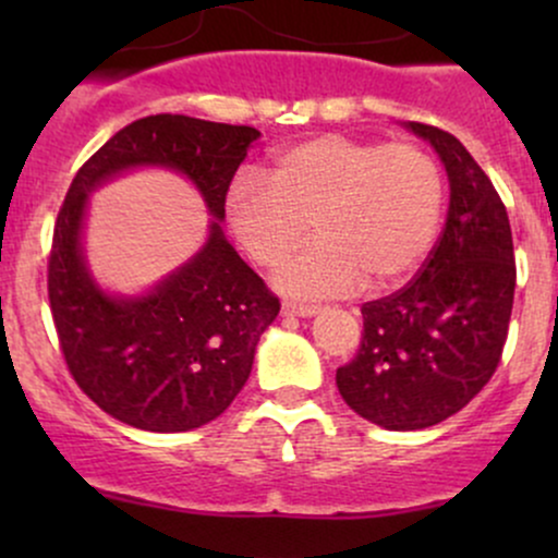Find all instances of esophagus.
Returning a JSON list of instances; mask_svg holds the SVG:
<instances>
[{
	"mask_svg": "<svg viewBox=\"0 0 558 558\" xmlns=\"http://www.w3.org/2000/svg\"><path fill=\"white\" fill-rule=\"evenodd\" d=\"M319 306L315 304H296V301H286L283 304V315L286 317H312L317 315Z\"/></svg>",
	"mask_w": 558,
	"mask_h": 558,
	"instance_id": "34e87169",
	"label": "esophagus"
}]
</instances>
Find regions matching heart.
I'll use <instances>...</instances> for the list:
<instances>
[{
	"instance_id": "b5f03b06",
	"label": "heart",
	"mask_w": 558,
	"mask_h": 558,
	"mask_svg": "<svg viewBox=\"0 0 558 558\" xmlns=\"http://www.w3.org/2000/svg\"><path fill=\"white\" fill-rule=\"evenodd\" d=\"M270 183L241 172L226 215L262 267H278L312 230L317 239L278 272L296 296H338L364 280L373 291L403 283L430 254L444 220L440 162L417 141L306 138L272 159Z\"/></svg>"
}]
</instances>
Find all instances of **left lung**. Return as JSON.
Segmentation results:
<instances>
[{
  "instance_id": "obj_1",
  "label": "left lung",
  "mask_w": 558,
  "mask_h": 558,
  "mask_svg": "<svg viewBox=\"0 0 558 558\" xmlns=\"http://www.w3.org/2000/svg\"><path fill=\"white\" fill-rule=\"evenodd\" d=\"M444 159L451 204L430 257L407 286L362 304L356 356L338 367L343 401L386 430H422L464 409L501 362L517 265L506 207L462 141L409 123Z\"/></svg>"
}]
</instances>
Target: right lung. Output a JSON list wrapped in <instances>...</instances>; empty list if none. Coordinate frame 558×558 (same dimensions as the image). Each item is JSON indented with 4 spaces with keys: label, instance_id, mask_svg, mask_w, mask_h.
I'll list each match as a JSON object with an SVG mask.
<instances>
[{
    "label": "right lung",
    "instance_id": "1",
    "mask_svg": "<svg viewBox=\"0 0 558 558\" xmlns=\"http://www.w3.org/2000/svg\"><path fill=\"white\" fill-rule=\"evenodd\" d=\"M257 138L252 125L149 114L114 133L70 183L49 248V310L68 373L125 425L183 433L220 417L246 386L254 349L280 301L217 222L207 246L149 296H107L81 254L88 191L128 168L165 165L189 175L222 220L230 181Z\"/></svg>",
    "mask_w": 558,
    "mask_h": 558
}]
</instances>
